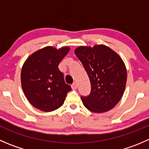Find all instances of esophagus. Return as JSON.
Wrapping results in <instances>:
<instances>
[{
  "label": "esophagus",
  "instance_id": "1",
  "mask_svg": "<svg viewBox=\"0 0 149 149\" xmlns=\"http://www.w3.org/2000/svg\"><path fill=\"white\" fill-rule=\"evenodd\" d=\"M77 87H78V85H77V84H76V83H73L71 85L72 89H73V90L76 89V88H77Z\"/></svg>",
  "mask_w": 149,
  "mask_h": 149
}]
</instances>
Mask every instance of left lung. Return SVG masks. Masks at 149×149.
Instances as JSON below:
<instances>
[{"instance_id":"1","label":"left lung","mask_w":149,"mask_h":149,"mask_svg":"<svg viewBox=\"0 0 149 149\" xmlns=\"http://www.w3.org/2000/svg\"><path fill=\"white\" fill-rule=\"evenodd\" d=\"M91 82V93L81 97L86 109L95 113L112 109L124 94L127 70L121 57L104 45L80 46L74 50Z\"/></svg>"}]
</instances>
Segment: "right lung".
I'll return each instance as SVG.
<instances>
[{
  "mask_svg": "<svg viewBox=\"0 0 149 149\" xmlns=\"http://www.w3.org/2000/svg\"><path fill=\"white\" fill-rule=\"evenodd\" d=\"M70 50L47 46L28 57L21 72V82L26 99L34 107L52 112L63 104L71 87L64 81L58 65Z\"/></svg>",
  "mask_w": 149,
  "mask_h": 149,
  "instance_id": "1",
  "label": "right lung"
}]
</instances>
